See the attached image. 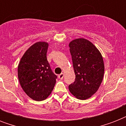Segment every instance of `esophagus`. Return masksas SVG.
Instances as JSON below:
<instances>
[{
  "label": "esophagus",
  "mask_w": 126,
  "mask_h": 126,
  "mask_svg": "<svg viewBox=\"0 0 126 126\" xmlns=\"http://www.w3.org/2000/svg\"><path fill=\"white\" fill-rule=\"evenodd\" d=\"M63 77H64V74H63V73H61V74L59 75V76H58V78H59L60 80H62V79H63Z\"/></svg>",
  "instance_id": "1"
}]
</instances>
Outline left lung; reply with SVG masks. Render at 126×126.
Here are the masks:
<instances>
[{
  "mask_svg": "<svg viewBox=\"0 0 126 126\" xmlns=\"http://www.w3.org/2000/svg\"><path fill=\"white\" fill-rule=\"evenodd\" d=\"M69 46L76 76L69 90L77 99H87L95 94L103 79V57L97 48L85 38L72 40Z\"/></svg>",
  "mask_w": 126,
  "mask_h": 126,
  "instance_id": "obj_1",
  "label": "left lung"
}]
</instances>
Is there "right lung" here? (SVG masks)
<instances>
[{"instance_id":"1","label":"right lung","mask_w":126,"mask_h":126,"mask_svg":"<svg viewBox=\"0 0 126 126\" xmlns=\"http://www.w3.org/2000/svg\"><path fill=\"white\" fill-rule=\"evenodd\" d=\"M47 42L34 44L23 55L17 69L19 81L23 91L38 101L50 95L57 79L47 60Z\"/></svg>"}]
</instances>
